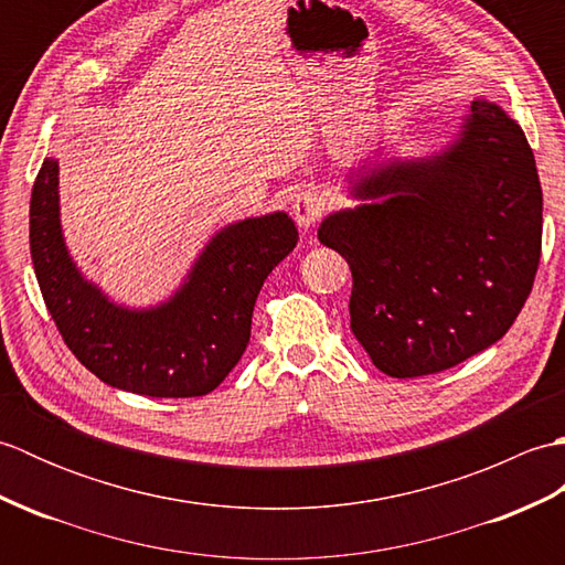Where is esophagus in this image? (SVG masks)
Wrapping results in <instances>:
<instances>
[{"mask_svg":"<svg viewBox=\"0 0 565 565\" xmlns=\"http://www.w3.org/2000/svg\"><path fill=\"white\" fill-rule=\"evenodd\" d=\"M291 213L298 227L308 231V227H313L322 218V213H326V199H322L316 186H306L294 196Z\"/></svg>","mask_w":565,"mask_h":565,"instance_id":"esophagus-1","label":"esophagus"}]
</instances>
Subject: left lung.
<instances>
[{
	"label": "left lung",
	"mask_w": 565,
	"mask_h": 565,
	"mask_svg": "<svg viewBox=\"0 0 565 565\" xmlns=\"http://www.w3.org/2000/svg\"><path fill=\"white\" fill-rule=\"evenodd\" d=\"M380 199L322 221L352 269V332L393 379L439 374L488 350L518 320L542 257V184L524 130L471 104L461 138L423 162L364 177Z\"/></svg>",
	"instance_id": "obj_1"
}]
</instances>
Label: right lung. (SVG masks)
Listing matches in <instances>:
<instances>
[{"mask_svg":"<svg viewBox=\"0 0 565 565\" xmlns=\"http://www.w3.org/2000/svg\"><path fill=\"white\" fill-rule=\"evenodd\" d=\"M31 259L47 313L94 376L152 398H196L231 374L249 342L252 310L269 271L298 243L286 213L247 218L215 235L164 306H114L72 264L57 206V162L31 191Z\"/></svg>","mask_w":565,"mask_h":565,"instance_id":"right-lung-1","label":"right lung"}]
</instances>
